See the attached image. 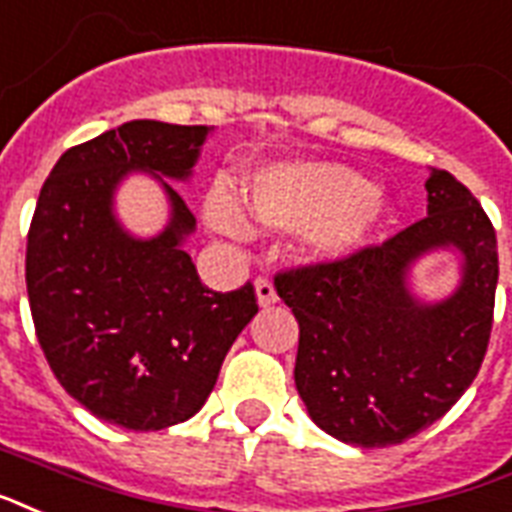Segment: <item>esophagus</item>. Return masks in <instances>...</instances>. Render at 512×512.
<instances>
[{
	"instance_id": "34e87169",
	"label": "esophagus",
	"mask_w": 512,
	"mask_h": 512,
	"mask_svg": "<svg viewBox=\"0 0 512 512\" xmlns=\"http://www.w3.org/2000/svg\"><path fill=\"white\" fill-rule=\"evenodd\" d=\"M255 295L260 306H273V303L279 300V295H276V290H273L271 279H265V276L255 279Z\"/></svg>"
}]
</instances>
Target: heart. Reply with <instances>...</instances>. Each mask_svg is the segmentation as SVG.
Instances as JSON below:
<instances>
[{
  "instance_id": "b5f03b06",
  "label": "heart",
  "mask_w": 512,
  "mask_h": 512,
  "mask_svg": "<svg viewBox=\"0 0 512 512\" xmlns=\"http://www.w3.org/2000/svg\"><path fill=\"white\" fill-rule=\"evenodd\" d=\"M249 214L268 228H303L300 247L317 263H338L376 239L392 206L370 190L360 171L343 163H276L257 171L247 185ZM206 217L214 228L239 233V206L225 193H212Z\"/></svg>"
}]
</instances>
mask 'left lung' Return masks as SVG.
<instances>
[{
  "instance_id": "8db88e82",
  "label": "left lung",
  "mask_w": 512,
  "mask_h": 512,
  "mask_svg": "<svg viewBox=\"0 0 512 512\" xmlns=\"http://www.w3.org/2000/svg\"><path fill=\"white\" fill-rule=\"evenodd\" d=\"M427 217L357 255L276 276L298 319L295 386L311 421L360 448L397 446L443 416L481 370L494 319L497 233L473 193L429 169ZM460 255V284L419 299L412 265Z\"/></svg>"
}]
</instances>
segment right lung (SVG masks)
Listing matches in <instances>:
<instances>
[{
    "label": "right lung",
    "instance_id": "right-lung-1",
    "mask_svg": "<svg viewBox=\"0 0 512 512\" xmlns=\"http://www.w3.org/2000/svg\"><path fill=\"white\" fill-rule=\"evenodd\" d=\"M212 128L131 120L66 150L39 190L26 244L37 341L58 384L101 421L155 432L201 411L222 360L257 314L255 290L212 292L185 252L195 217L168 182L193 177ZM134 170L170 201L142 240L114 193Z\"/></svg>",
    "mask_w": 512,
    "mask_h": 512
}]
</instances>
